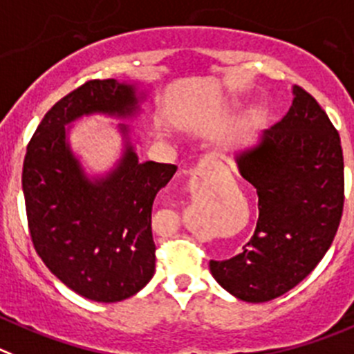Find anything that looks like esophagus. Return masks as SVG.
Masks as SVG:
<instances>
[{
    "label": "esophagus",
    "mask_w": 354,
    "mask_h": 354,
    "mask_svg": "<svg viewBox=\"0 0 354 354\" xmlns=\"http://www.w3.org/2000/svg\"><path fill=\"white\" fill-rule=\"evenodd\" d=\"M196 173L201 174V176H204V174H207V176H209V174L216 173V166H214V162L204 158V160L199 162V166L196 167Z\"/></svg>",
    "instance_id": "1"
}]
</instances>
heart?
<instances>
[{
  "label": "heart",
  "instance_id": "1",
  "mask_svg": "<svg viewBox=\"0 0 354 354\" xmlns=\"http://www.w3.org/2000/svg\"><path fill=\"white\" fill-rule=\"evenodd\" d=\"M229 102H237V97H234V99H230Z\"/></svg>",
  "mask_w": 354,
  "mask_h": 354
}]
</instances>
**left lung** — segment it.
Returning a JSON list of instances; mask_svg holds the SVG:
<instances>
[{"label":"left lung","mask_w":354,"mask_h":354,"mask_svg":"<svg viewBox=\"0 0 354 354\" xmlns=\"http://www.w3.org/2000/svg\"><path fill=\"white\" fill-rule=\"evenodd\" d=\"M281 122L234 155L257 188L259 222L239 255L209 260L223 290L244 302H267L311 274L328 252L344 206L341 138L316 99L293 87Z\"/></svg>","instance_id":"8db88e82"}]
</instances>
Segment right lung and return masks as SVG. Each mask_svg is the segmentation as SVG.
I'll return each mask as SVG.
<instances>
[{
    "label": "right lung",
    "instance_id": "add662e5",
    "mask_svg": "<svg viewBox=\"0 0 354 354\" xmlns=\"http://www.w3.org/2000/svg\"><path fill=\"white\" fill-rule=\"evenodd\" d=\"M148 94L150 85L138 82H87L48 110L24 158L22 192L36 253L68 288L94 302L129 299L153 277L151 206L176 166L141 162L131 125L115 124L120 157L92 173L69 134L92 115L134 120Z\"/></svg>",
    "mask_w": 354,
    "mask_h": 354
}]
</instances>
